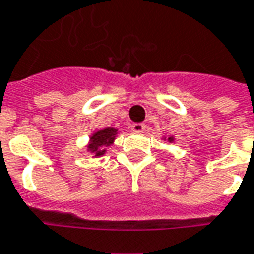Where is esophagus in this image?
<instances>
[{
  "mask_svg": "<svg viewBox=\"0 0 254 254\" xmlns=\"http://www.w3.org/2000/svg\"><path fill=\"white\" fill-rule=\"evenodd\" d=\"M131 128L135 132H143L144 128H146V125H143V123H134V125L131 126Z\"/></svg>",
  "mask_w": 254,
  "mask_h": 254,
  "instance_id": "1",
  "label": "esophagus"
}]
</instances>
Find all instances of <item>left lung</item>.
<instances>
[{
  "instance_id": "obj_1",
  "label": "left lung",
  "mask_w": 254,
  "mask_h": 254,
  "mask_svg": "<svg viewBox=\"0 0 254 254\" xmlns=\"http://www.w3.org/2000/svg\"><path fill=\"white\" fill-rule=\"evenodd\" d=\"M169 140H170V142H171V140H173V138H169Z\"/></svg>"
}]
</instances>
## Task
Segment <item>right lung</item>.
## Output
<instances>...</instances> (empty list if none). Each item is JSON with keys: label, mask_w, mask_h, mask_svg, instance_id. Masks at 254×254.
<instances>
[{"label": "right lung", "mask_w": 254, "mask_h": 254, "mask_svg": "<svg viewBox=\"0 0 254 254\" xmlns=\"http://www.w3.org/2000/svg\"><path fill=\"white\" fill-rule=\"evenodd\" d=\"M116 129L114 128H106L102 129V131H98L92 135L91 138V144L88 146V148L92 152H95V156H100L104 154V148L107 146H110L114 139H115Z\"/></svg>", "instance_id": "obj_1"}]
</instances>
